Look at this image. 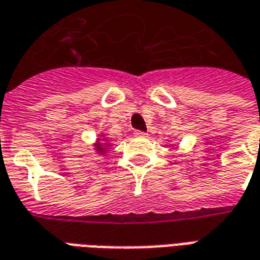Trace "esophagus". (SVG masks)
<instances>
[{"label": "esophagus", "mask_w": 260, "mask_h": 260, "mask_svg": "<svg viewBox=\"0 0 260 260\" xmlns=\"http://www.w3.org/2000/svg\"><path fill=\"white\" fill-rule=\"evenodd\" d=\"M146 135L147 134L143 131H134V136H136V138H145Z\"/></svg>", "instance_id": "obj_1"}]
</instances>
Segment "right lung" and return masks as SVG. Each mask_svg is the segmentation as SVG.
<instances>
[{
  "instance_id": "right-lung-1",
  "label": "right lung",
  "mask_w": 260,
  "mask_h": 260,
  "mask_svg": "<svg viewBox=\"0 0 260 260\" xmlns=\"http://www.w3.org/2000/svg\"><path fill=\"white\" fill-rule=\"evenodd\" d=\"M97 150H100V152H103V147L100 143H97Z\"/></svg>"
}]
</instances>
